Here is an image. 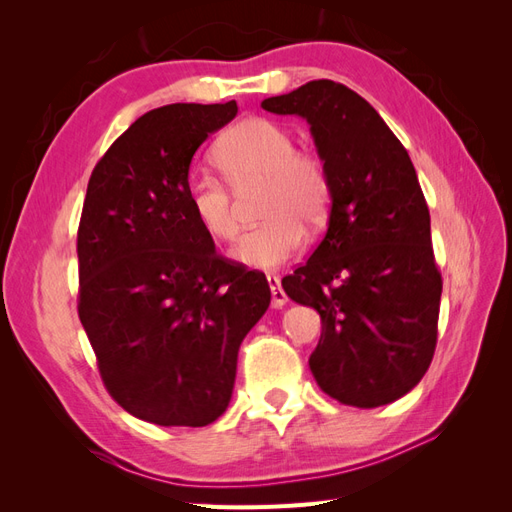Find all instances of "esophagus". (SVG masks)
Wrapping results in <instances>:
<instances>
[{
	"label": "esophagus",
	"mask_w": 512,
	"mask_h": 512,
	"mask_svg": "<svg viewBox=\"0 0 512 512\" xmlns=\"http://www.w3.org/2000/svg\"><path fill=\"white\" fill-rule=\"evenodd\" d=\"M267 282H269V288H271V305H273L275 309L284 307V305H286V301H288V297H286V292L282 290L280 277L269 275V277H267Z\"/></svg>",
	"instance_id": "34e87169"
}]
</instances>
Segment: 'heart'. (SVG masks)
<instances>
[{"label": "heart", "mask_w": 512, "mask_h": 512, "mask_svg": "<svg viewBox=\"0 0 512 512\" xmlns=\"http://www.w3.org/2000/svg\"><path fill=\"white\" fill-rule=\"evenodd\" d=\"M213 162L237 194L262 183L260 215L267 220L245 232L232 250L245 267H282L303 250V224L318 226L327 218L333 194L327 162L312 149H299L282 123L262 117L239 121L215 145ZM185 194L207 235L220 241L237 237L235 198L218 177H190Z\"/></svg>", "instance_id": "b5f03b06"}]
</instances>
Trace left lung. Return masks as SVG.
<instances>
[{
    "instance_id": "left-lung-1",
    "label": "left lung",
    "mask_w": 512,
    "mask_h": 512,
    "mask_svg": "<svg viewBox=\"0 0 512 512\" xmlns=\"http://www.w3.org/2000/svg\"><path fill=\"white\" fill-rule=\"evenodd\" d=\"M307 119L331 175L327 235L282 286L322 320L309 369L329 397L378 408L421 382L436 352L442 275L406 147L365 98L329 79L262 100Z\"/></svg>"
}]
</instances>
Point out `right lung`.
I'll use <instances>...</instances> for the list:
<instances>
[{
    "label": "right lung",
    "mask_w": 512,
    "mask_h": 512,
    "mask_svg": "<svg viewBox=\"0 0 512 512\" xmlns=\"http://www.w3.org/2000/svg\"><path fill=\"white\" fill-rule=\"evenodd\" d=\"M237 102L138 117L96 164L81 213L79 318L117 404L162 427H205L232 397L267 277L222 258L188 205L196 149Z\"/></svg>",
    "instance_id": "add662e5"
}]
</instances>
